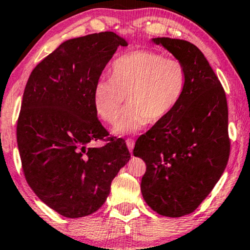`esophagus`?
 Here are the masks:
<instances>
[{"label":"esophagus","mask_w":250,"mask_h":250,"mask_svg":"<svg viewBox=\"0 0 250 250\" xmlns=\"http://www.w3.org/2000/svg\"><path fill=\"white\" fill-rule=\"evenodd\" d=\"M134 145H135L134 140H132V139L126 140V146H127V148H128L129 151H132L133 148H134Z\"/></svg>","instance_id":"obj_1"}]
</instances>
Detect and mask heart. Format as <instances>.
Here are the masks:
<instances>
[{
	"instance_id": "heart-1",
	"label": "heart",
	"mask_w": 250,
	"mask_h": 250,
	"mask_svg": "<svg viewBox=\"0 0 250 250\" xmlns=\"http://www.w3.org/2000/svg\"><path fill=\"white\" fill-rule=\"evenodd\" d=\"M111 78H100L93 88L95 112L114 124L124 104L114 132L124 135L140 131L148 122H159L179 104L187 87V69L175 58L149 50H135L118 57L111 64Z\"/></svg>"
}]
</instances>
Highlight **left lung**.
<instances>
[{"instance_id":"8db88e82","label":"left lung","mask_w":250,"mask_h":250,"mask_svg":"<svg viewBox=\"0 0 250 250\" xmlns=\"http://www.w3.org/2000/svg\"><path fill=\"white\" fill-rule=\"evenodd\" d=\"M187 69V87L179 104L135 143V157L146 170L141 192L163 216L196 210L227 167L230 156L225 92L203 52L183 40L157 37Z\"/></svg>"}]
</instances>
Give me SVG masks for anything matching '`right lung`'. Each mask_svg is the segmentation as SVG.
Here are the masks:
<instances>
[{
  "label": "right lung",
  "instance_id": "1",
  "mask_svg": "<svg viewBox=\"0 0 250 250\" xmlns=\"http://www.w3.org/2000/svg\"><path fill=\"white\" fill-rule=\"evenodd\" d=\"M126 45L112 32L68 40L26 84L17 124L23 174L36 196L64 217L97 211L131 158L122 139L87 146L109 135L95 112L93 88L117 47Z\"/></svg>",
  "mask_w": 250,
  "mask_h": 250
}]
</instances>
